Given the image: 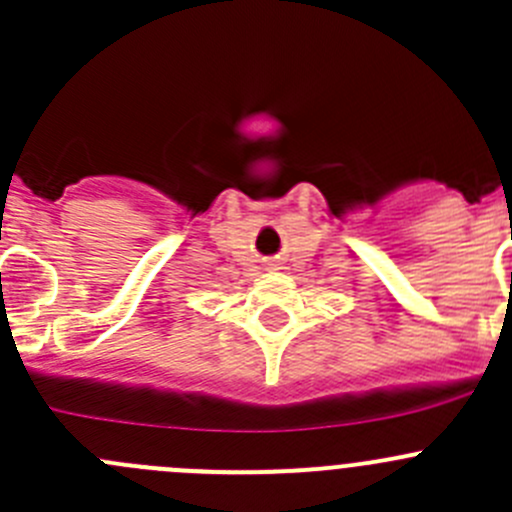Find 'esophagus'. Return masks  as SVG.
I'll return each mask as SVG.
<instances>
[{
  "label": "esophagus",
  "instance_id": "34e87169",
  "mask_svg": "<svg viewBox=\"0 0 512 512\" xmlns=\"http://www.w3.org/2000/svg\"><path fill=\"white\" fill-rule=\"evenodd\" d=\"M270 267H277V265H270Z\"/></svg>",
  "mask_w": 512,
  "mask_h": 512
}]
</instances>
